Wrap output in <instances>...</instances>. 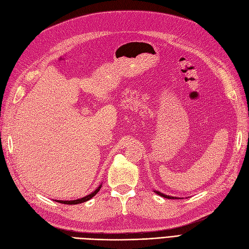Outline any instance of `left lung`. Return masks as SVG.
<instances>
[{
  "label": "left lung",
  "instance_id": "left-lung-1",
  "mask_svg": "<svg viewBox=\"0 0 249 249\" xmlns=\"http://www.w3.org/2000/svg\"><path fill=\"white\" fill-rule=\"evenodd\" d=\"M154 193L156 194H158L159 196H164V198H166V199H178V198H174V196H167V195H165V194H162V193H160V192H158V191H154Z\"/></svg>",
  "mask_w": 249,
  "mask_h": 249
}]
</instances>
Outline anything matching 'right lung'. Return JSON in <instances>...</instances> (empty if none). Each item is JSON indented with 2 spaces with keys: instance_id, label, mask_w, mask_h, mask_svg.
Returning <instances> with one entry per match:
<instances>
[{
  "instance_id": "obj_1",
  "label": "right lung",
  "mask_w": 249,
  "mask_h": 249,
  "mask_svg": "<svg viewBox=\"0 0 249 249\" xmlns=\"http://www.w3.org/2000/svg\"><path fill=\"white\" fill-rule=\"evenodd\" d=\"M101 186H102V184L101 185H99V187L97 188V190H95V192H92L91 194H89V195H88L87 196H83V198H81V199H77V200H72V201H61V200H55L57 203H62V204H67V205H75V204H80V203H83V202H87V201H89V200H90L92 196H95L97 194H98V192L100 191V188H101Z\"/></svg>"
}]
</instances>
